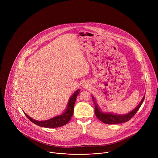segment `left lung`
Here are the masks:
<instances>
[{"instance_id":"obj_1","label":"left lung","mask_w":158,"mask_h":158,"mask_svg":"<svg viewBox=\"0 0 158 158\" xmlns=\"http://www.w3.org/2000/svg\"><path fill=\"white\" fill-rule=\"evenodd\" d=\"M93 98V100L95 104V114L98 119L102 121V123L105 124H119V123H123L127 122L129 121L135 114H136L139 109L140 108L141 104H143L145 96L143 97L142 101H141L140 104L136 107V108H135L133 110L130 112L129 113L126 114V115H116L113 114H110V113H103V112H101L99 109H98V105L96 104V102L94 101V98Z\"/></svg>"}]
</instances>
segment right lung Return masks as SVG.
<instances>
[{
	"label": "right lung",
	"mask_w": 158,
	"mask_h": 158,
	"mask_svg": "<svg viewBox=\"0 0 158 158\" xmlns=\"http://www.w3.org/2000/svg\"><path fill=\"white\" fill-rule=\"evenodd\" d=\"M79 93H80V89H78L77 91H76L73 94V95L71 97V98L69 101L68 106H67V107L66 109V110L64 112L62 115L54 117L49 120L39 121H36L35 119H32L29 116H27V114H26L25 112H24V114L32 123H34L35 124H36L37 126H40V127L55 128V127H59L64 126L65 124L68 123V122L71 120V119L73 115L74 104H75L77 96Z\"/></svg>",
	"instance_id": "1"
}]
</instances>
